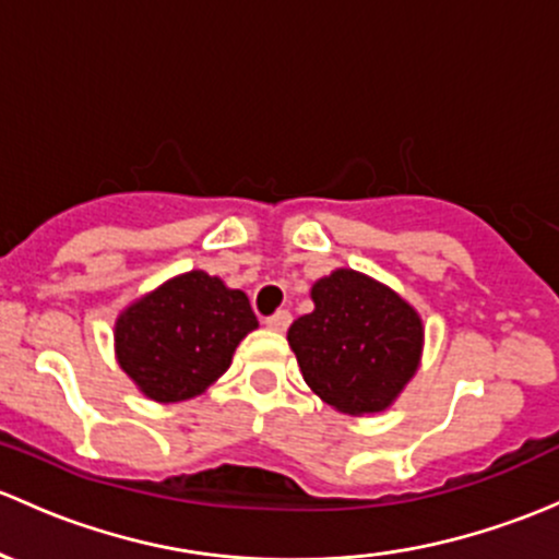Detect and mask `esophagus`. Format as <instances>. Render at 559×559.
I'll return each instance as SVG.
<instances>
[{"label":"esophagus","mask_w":559,"mask_h":559,"mask_svg":"<svg viewBox=\"0 0 559 559\" xmlns=\"http://www.w3.org/2000/svg\"><path fill=\"white\" fill-rule=\"evenodd\" d=\"M264 324H267V329H273V332H286V329H289V324H292V313H289V310H278V313L270 316Z\"/></svg>","instance_id":"34e87169"}]
</instances>
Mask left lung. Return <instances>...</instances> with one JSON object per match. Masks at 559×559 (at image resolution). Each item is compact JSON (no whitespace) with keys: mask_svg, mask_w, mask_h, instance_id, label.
Segmentation results:
<instances>
[{"mask_svg":"<svg viewBox=\"0 0 559 559\" xmlns=\"http://www.w3.org/2000/svg\"><path fill=\"white\" fill-rule=\"evenodd\" d=\"M310 299L313 310L286 332L305 383L337 413H383L420 367V313L391 286L350 267L316 281Z\"/></svg>","mask_w":559,"mask_h":559,"instance_id":"1","label":"left lung"}]
</instances>
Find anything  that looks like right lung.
Masks as SVG:
<instances>
[{
    "label": "right lung",
    "instance_id": "add662e5",
    "mask_svg": "<svg viewBox=\"0 0 559 559\" xmlns=\"http://www.w3.org/2000/svg\"><path fill=\"white\" fill-rule=\"evenodd\" d=\"M260 326L249 297L190 270L133 299L115 321V358L146 399L187 402L214 385Z\"/></svg>",
    "mask_w": 559,
    "mask_h": 559
}]
</instances>
